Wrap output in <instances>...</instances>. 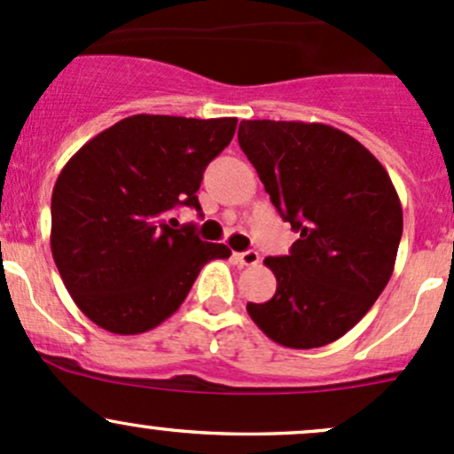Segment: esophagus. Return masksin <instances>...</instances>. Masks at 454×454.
I'll use <instances>...</instances> for the list:
<instances>
[{
    "mask_svg": "<svg viewBox=\"0 0 454 454\" xmlns=\"http://www.w3.org/2000/svg\"><path fill=\"white\" fill-rule=\"evenodd\" d=\"M236 257L238 262H240L242 266H255L257 262H260V253L257 251H245V253H236Z\"/></svg>",
    "mask_w": 454,
    "mask_h": 454,
    "instance_id": "esophagus-1",
    "label": "esophagus"
}]
</instances>
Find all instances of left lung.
<instances>
[{
    "label": "left lung",
    "mask_w": 454,
    "mask_h": 454,
    "mask_svg": "<svg viewBox=\"0 0 454 454\" xmlns=\"http://www.w3.org/2000/svg\"><path fill=\"white\" fill-rule=\"evenodd\" d=\"M238 143L299 233L290 255L264 260L277 292L248 303V316L287 348L335 342L392 277L403 236L396 188L362 143L331 125L242 121Z\"/></svg>",
    "instance_id": "obj_1"
}]
</instances>
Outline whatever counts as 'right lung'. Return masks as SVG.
Segmentation results:
<instances>
[{"label":"right lung","mask_w":454,"mask_h":454,"mask_svg":"<svg viewBox=\"0 0 454 454\" xmlns=\"http://www.w3.org/2000/svg\"><path fill=\"white\" fill-rule=\"evenodd\" d=\"M238 119L134 114L89 140L51 194V253L67 290L101 329L136 335L173 316L225 245L164 218L201 212L203 170L231 143Z\"/></svg>","instance_id":"right-lung-1"}]
</instances>
